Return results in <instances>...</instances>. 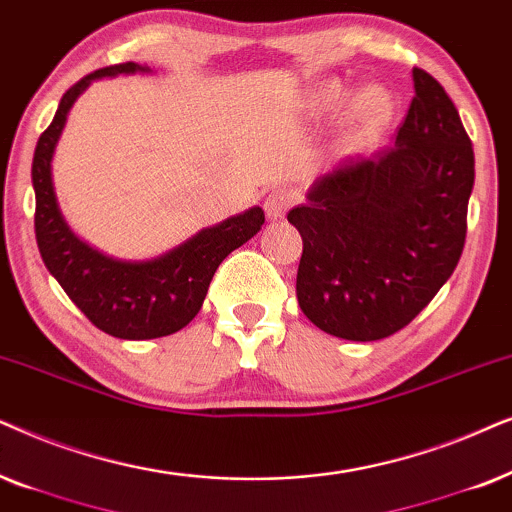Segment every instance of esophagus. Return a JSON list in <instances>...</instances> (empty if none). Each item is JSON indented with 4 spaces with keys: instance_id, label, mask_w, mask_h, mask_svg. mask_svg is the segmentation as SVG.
<instances>
[{
    "instance_id": "34e87169",
    "label": "esophagus",
    "mask_w": 512,
    "mask_h": 512,
    "mask_svg": "<svg viewBox=\"0 0 512 512\" xmlns=\"http://www.w3.org/2000/svg\"><path fill=\"white\" fill-rule=\"evenodd\" d=\"M295 203V194L290 189H274L267 199H264V210H267L269 220H281L288 213V208Z\"/></svg>"
}]
</instances>
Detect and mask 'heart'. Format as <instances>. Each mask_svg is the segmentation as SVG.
Returning <instances> with one entry per match:
<instances>
[{
    "label": "heart",
    "instance_id": "1",
    "mask_svg": "<svg viewBox=\"0 0 512 512\" xmlns=\"http://www.w3.org/2000/svg\"><path fill=\"white\" fill-rule=\"evenodd\" d=\"M349 98V91L339 81H325L313 91V105L320 112H337ZM393 102L384 88H365L363 93L356 95L349 109V126H346V138L356 145L377 138L384 131V126L391 121Z\"/></svg>",
    "mask_w": 512,
    "mask_h": 512
}]
</instances>
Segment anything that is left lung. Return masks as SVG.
Wrapping results in <instances>:
<instances>
[{
  "instance_id": "obj_1",
  "label": "left lung",
  "mask_w": 512,
  "mask_h": 512,
  "mask_svg": "<svg viewBox=\"0 0 512 512\" xmlns=\"http://www.w3.org/2000/svg\"><path fill=\"white\" fill-rule=\"evenodd\" d=\"M395 145L318 177L288 222L302 234L297 299L351 342L403 330L438 295L466 243L473 145L438 79L414 67Z\"/></svg>"
}]
</instances>
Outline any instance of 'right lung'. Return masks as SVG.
Returning <instances> with one entry per match:
<instances>
[{"mask_svg": "<svg viewBox=\"0 0 512 512\" xmlns=\"http://www.w3.org/2000/svg\"><path fill=\"white\" fill-rule=\"evenodd\" d=\"M145 72L138 63L100 67L60 98L51 126L39 135L32 159L34 234L46 269L81 313L107 335L119 339H156L182 330L201 311L208 285L231 250L250 241L264 224V210L250 208L222 224L203 229L180 248L149 262H119L88 248L60 215L51 180V159L63 133L67 112L93 79Z\"/></svg>", "mask_w": 512, "mask_h": 512, "instance_id": "1", "label": "right lung"}]
</instances>
